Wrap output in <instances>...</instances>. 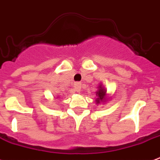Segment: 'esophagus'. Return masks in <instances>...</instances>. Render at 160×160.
Returning <instances> with one entry per match:
<instances>
[{
	"instance_id": "esophagus-1",
	"label": "esophagus",
	"mask_w": 160,
	"mask_h": 160,
	"mask_svg": "<svg viewBox=\"0 0 160 160\" xmlns=\"http://www.w3.org/2000/svg\"><path fill=\"white\" fill-rule=\"evenodd\" d=\"M74 88H75V92H80V89H81V84H80V83H79V82L75 83Z\"/></svg>"
}]
</instances>
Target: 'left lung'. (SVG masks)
<instances>
[{
  "instance_id": "left-lung-1",
  "label": "left lung",
  "mask_w": 160,
  "mask_h": 160,
  "mask_svg": "<svg viewBox=\"0 0 160 160\" xmlns=\"http://www.w3.org/2000/svg\"><path fill=\"white\" fill-rule=\"evenodd\" d=\"M96 96H97V98H96L95 101H96L97 105L106 101V89L103 87V85L101 84L98 87V90L96 91Z\"/></svg>"
}]
</instances>
